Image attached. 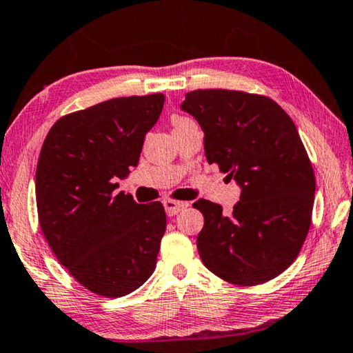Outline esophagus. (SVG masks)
I'll return each instance as SVG.
<instances>
[{
    "mask_svg": "<svg viewBox=\"0 0 353 353\" xmlns=\"http://www.w3.org/2000/svg\"><path fill=\"white\" fill-rule=\"evenodd\" d=\"M189 205L188 202H180V201H164V207H165V212L168 216H175V214L180 213L183 208H186Z\"/></svg>",
    "mask_w": 353,
    "mask_h": 353,
    "instance_id": "1",
    "label": "esophagus"
}]
</instances>
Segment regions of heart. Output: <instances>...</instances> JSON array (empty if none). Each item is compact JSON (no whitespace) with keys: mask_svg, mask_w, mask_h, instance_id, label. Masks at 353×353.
<instances>
[{"mask_svg":"<svg viewBox=\"0 0 353 353\" xmlns=\"http://www.w3.org/2000/svg\"><path fill=\"white\" fill-rule=\"evenodd\" d=\"M189 122H192V121L188 119V117H183V116H175L172 119L173 129H176V127H181V125H185V124H189Z\"/></svg>","mask_w":353,"mask_h":353,"instance_id":"1","label":"heart"}]
</instances>
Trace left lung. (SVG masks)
Instances as JSON below:
<instances>
[{
	"label": "left lung",
	"instance_id": "1",
	"mask_svg": "<svg viewBox=\"0 0 353 353\" xmlns=\"http://www.w3.org/2000/svg\"><path fill=\"white\" fill-rule=\"evenodd\" d=\"M181 110L202 127L208 164L242 189L231 214L194 202L202 263L229 283L269 282L298 256L312 219L314 168L294 122L269 97L240 90L188 92Z\"/></svg>",
	"mask_w": 353,
	"mask_h": 353
}]
</instances>
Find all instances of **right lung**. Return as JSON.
Returning <instances> with one entry per match:
<instances>
[{"mask_svg":"<svg viewBox=\"0 0 353 353\" xmlns=\"http://www.w3.org/2000/svg\"><path fill=\"white\" fill-rule=\"evenodd\" d=\"M165 97H119L50 127L37 167L39 226L84 288L105 298L135 291L154 272L167 218L161 202L137 203L117 178L140 161Z\"/></svg>","mask_w":353,"mask_h":353,"instance_id":"right-lung-1","label":"right lung"}]
</instances>
